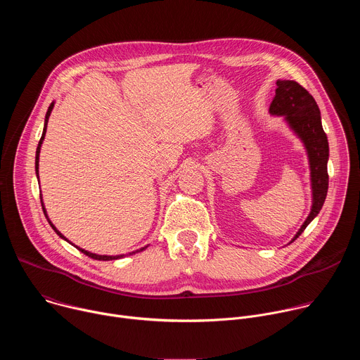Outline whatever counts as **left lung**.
Here are the masks:
<instances>
[{
  "mask_svg": "<svg viewBox=\"0 0 360 360\" xmlns=\"http://www.w3.org/2000/svg\"><path fill=\"white\" fill-rule=\"evenodd\" d=\"M276 95L269 107V112L274 115H283L289 127L297 134L304 143L307 158L311 165L312 179V210L304 224L300 226L295 238L306 229L314 218L319 214L328 193L329 175H328V160H329V143L328 136L322 128L321 111L315 98L307 92L296 81H276Z\"/></svg>",
  "mask_w": 360,
  "mask_h": 360,
  "instance_id": "1",
  "label": "left lung"
}]
</instances>
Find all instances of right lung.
Listing matches in <instances>:
<instances>
[{"instance_id": "right-lung-1", "label": "right lung", "mask_w": 360, "mask_h": 360, "mask_svg": "<svg viewBox=\"0 0 360 360\" xmlns=\"http://www.w3.org/2000/svg\"><path fill=\"white\" fill-rule=\"evenodd\" d=\"M53 108H54V102H51V105L48 107V111H46V115H45V124H44V131H42V136H41V139H39V142H38V146H37V153H35V172H37V178H38V160H39V149H41V143H42V141H44V136H45V131H46V124H48V118H49V115H51V111H53ZM41 198V196H39ZM41 205H42V211H44V214H45V217H46V212H45V208H44V203H42V199H41ZM46 219H48V217H46ZM48 222H49V225H51V228H53L58 235H60V238H63V239H65V236L60 232V231H57V228L53 225V222H51L49 219H48ZM67 242H70L68 239H65ZM71 243V242H70ZM74 245V243H72ZM75 246V245H74ZM78 248V246H77ZM146 248V246H145ZM145 248H141L139 250H143ZM84 255H86V256H89V258H92V259H96V261H112V259H120V258H122L124 255H117V256H107V255H96V253H91V252H88V250H85V249H82V248H78ZM139 250H135V252H131L129 255H132V253H136V252H139Z\"/></svg>"}]
</instances>
